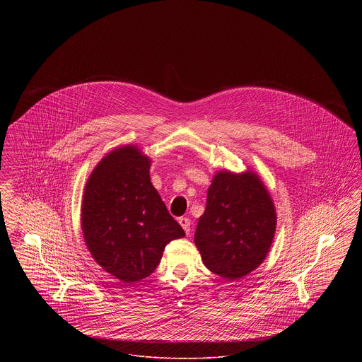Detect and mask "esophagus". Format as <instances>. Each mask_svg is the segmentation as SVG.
<instances>
[{"label":"esophagus","instance_id":"esophagus-1","mask_svg":"<svg viewBox=\"0 0 362 362\" xmlns=\"http://www.w3.org/2000/svg\"><path fill=\"white\" fill-rule=\"evenodd\" d=\"M179 224L182 225L185 232L189 235V230H191V220H189V217H180L179 218Z\"/></svg>","mask_w":362,"mask_h":362}]
</instances>
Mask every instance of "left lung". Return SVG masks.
<instances>
[{
  "label": "left lung",
  "mask_w": 362,
  "mask_h": 362,
  "mask_svg": "<svg viewBox=\"0 0 362 362\" xmlns=\"http://www.w3.org/2000/svg\"><path fill=\"white\" fill-rule=\"evenodd\" d=\"M270 194L255 173H218L194 240L204 264L226 279L247 276L266 258L276 232Z\"/></svg>",
  "instance_id": "obj_1"
}]
</instances>
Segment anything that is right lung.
Here are the masks:
<instances>
[{"label":"right lung","mask_w":362,"mask_h":362,"mask_svg":"<svg viewBox=\"0 0 362 362\" xmlns=\"http://www.w3.org/2000/svg\"><path fill=\"white\" fill-rule=\"evenodd\" d=\"M149 158L136 146L105 156L81 205L86 245L107 273L132 284L151 276L170 241L186 236L151 183Z\"/></svg>","instance_id":"1"}]
</instances>
